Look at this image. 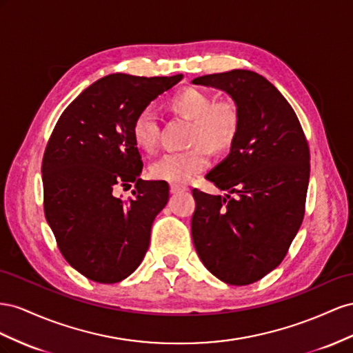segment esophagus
<instances>
[{"instance_id":"esophagus-1","label":"esophagus","mask_w":353,"mask_h":353,"mask_svg":"<svg viewBox=\"0 0 353 353\" xmlns=\"http://www.w3.org/2000/svg\"><path fill=\"white\" fill-rule=\"evenodd\" d=\"M186 192L185 188H180V186H171L170 188V194L171 195H179V194H183Z\"/></svg>"}]
</instances>
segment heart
<instances>
[{
  "label": "heart",
  "instance_id": "heart-1",
  "mask_svg": "<svg viewBox=\"0 0 353 353\" xmlns=\"http://www.w3.org/2000/svg\"><path fill=\"white\" fill-rule=\"evenodd\" d=\"M168 108L176 115L190 119L188 143L192 146L185 152H168L158 158L150 167V174L171 185H185L208 165V151L223 154L232 148L239 133L241 117L234 100H216L204 90L189 87L180 90L168 100ZM159 123L152 110L143 109L133 123L136 145L152 152L159 143Z\"/></svg>",
  "mask_w": 353,
  "mask_h": 353
}]
</instances>
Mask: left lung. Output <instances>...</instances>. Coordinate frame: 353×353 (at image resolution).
Wrapping results in <instances>:
<instances>
[{
	"mask_svg": "<svg viewBox=\"0 0 353 353\" xmlns=\"http://www.w3.org/2000/svg\"><path fill=\"white\" fill-rule=\"evenodd\" d=\"M192 84L225 92L241 117L229 155L205 176L228 194L192 190L194 245L220 281L253 284L283 261L303 220L310 173L307 142L285 97L253 70L198 77Z\"/></svg>",
	"mask_w": 353,
	"mask_h": 353,
	"instance_id": "8db88e82",
	"label": "left lung"
}]
</instances>
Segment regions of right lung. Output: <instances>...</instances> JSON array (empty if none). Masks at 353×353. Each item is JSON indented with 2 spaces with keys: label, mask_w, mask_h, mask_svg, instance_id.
<instances>
[{
  "label": "right lung",
  "mask_w": 353,
  "mask_h": 353,
  "mask_svg": "<svg viewBox=\"0 0 353 353\" xmlns=\"http://www.w3.org/2000/svg\"><path fill=\"white\" fill-rule=\"evenodd\" d=\"M182 78H100L63 110L48 140L41 167L47 223L68 263L96 283L115 284L133 274L168 203L165 182L140 179L133 123ZM132 183L134 199L114 195L118 185Z\"/></svg>",
  "instance_id": "obj_1"
}]
</instances>
